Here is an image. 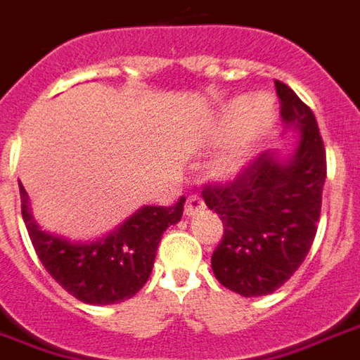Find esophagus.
<instances>
[{"instance_id":"esophagus-1","label":"esophagus","mask_w":360,"mask_h":360,"mask_svg":"<svg viewBox=\"0 0 360 360\" xmlns=\"http://www.w3.org/2000/svg\"><path fill=\"white\" fill-rule=\"evenodd\" d=\"M205 209V203L201 197H197V195H193L187 199V203H185V215L187 217H193V215H197V213H201Z\"/></svg>"}]
</instances>
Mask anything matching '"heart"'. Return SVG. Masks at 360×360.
I'll use <instances>...</instances> for the list:
<instances>
[{
	"instance_id": "1",
	"label": "heart",
	"mask_w": 360,
	"mask_h": 360,
	"mask_svg": "<svg viewBox=\"0 0 360 360\" xmlns=\"http://www.w3.org/2000/svg\"><path fill=\"white\" fill-rule=\"evenodd\" d=\"M277 103L269 94L237 95L221 105L209 127V141L223 145L213 161V175L231 179L249 165L257 145L277 121Z\"/></svg>"
}]
</instances>
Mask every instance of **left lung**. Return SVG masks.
I'll list each match as a JSON object with an SVG mask.
<instances>
[{
  "label": "left lung",
  "instance_id": "obj_1",
  "mask_svg": "<svg viewBox=\"0 0 360 360\" xmlns=\"http://www.w3.org/2000/svg\"><path fill=\"white\" fill-rule=\"evenodd\" d=\"M285 133L297 135L291 153L265 151L225 187L203 199L223 221L211 257L217 281L243 297H263L291 279L309 253L327 179L325 147L313 111L291 87L275 81Z\"/></svg>",
  "mask_w": 360,
  "mask_h": 360
}]
</instances>
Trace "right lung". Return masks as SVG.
I'll list each match as a JSON object with an SVG mask.
<instances>
[{"label":"right lung","instance_id":"obj_1","mask_svg":"<svg viewBox=\"0 0 360 360\" xmlns=\"http://www.w3.org/2000/svg\"><path fill=\"white\" fill-rule=\"evenodd\" d=\"M19 197L23 223L39 261L65 291L87 304L123 303L141 289L151 275L163 231L179 223L185 203L183 197L173 207L143 205L103 237L73 241L37 223L21 183Z\"/></svg>","mask_w":360,"mask_h":360}]
</instances>
